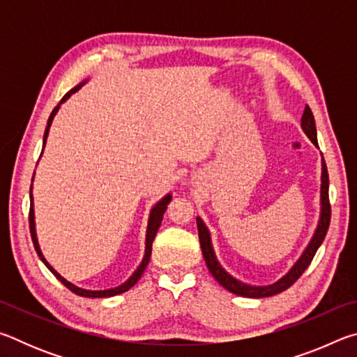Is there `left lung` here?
Returning a JSON list of instances; mask_svg holds the SVG:
<instances>
[{
  "label": "left lung",
  "mask_w": 357,
  "mask_h": 357,
  "mask_svg": "<svg viewBox=\"0 0 357 357\" xmlns=\"http://www.w3.org/2000/svg\"><path fill=\"white\" fill-rule=\"evenodd\" d=\"M301 126L302 130L305 132L307 137L310 138L313 144H318L317 140V126H315V118H313V113L310 110V107L307 105L304 114L301 118ZM321 215H319V222L317 227V231L313 234V238L310 241V244L307 245V249L302 253L301 258L296 261V264L289 269V273L280 279L279 282L273 283V285L268 287H252V285H245V283L239 282L234 279V277L229 275L225 269L222 268L217 261V258L214 255L213 250V244H211V236L206 225H204L203 220L200 217H197V227H198V238H200V245H202V252H203V258L206 261V266L209 269V273L213 274L214 279L220 283V285L228 289L229 293L238 294V296H244V298H268V296H274L277 293L285 291L287 288H289L293 283L299 279L302 273L309 268V264L312 263L313 257L318 250V247L321 245L324 241L326 233H328L329 223H331V203H329V174H328V168H326V162L323 159L321 164Z\"/></svg>",
  "instance_id": "8db88e82"
}]
</instances>
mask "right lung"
<instances>
[{
    "instance_id": "right-lung-1",
    "label": "right lung",
    "mask_w": 357,
    "mask_h": 357,
    "mask_svg": "<svg viewBox=\"0 0 357 357\" xmlns=\"http://www.w3.org/2000/svg\"><path fill=\"white\" fill-rule=\"evenodd\" d=\"M82 84H83V83L77 84L75 88H72L70 91H69L68 94H66L64 98L61 99V102H59V104H63V102L68 100L72 94L77 93L78 89L82 88ZM58 108H59V105H56L55 108H53L50 118H48V121H47V128H45V134H44V146H45V142H47L48 130H50L52 121H53V118H55ZM31 187H33V185H31ZM29 198H31V204H29V231H31V239H33L34 249H36V252H38V255H39V258L42 259V263H44V264L47 266V268L50 269V273H52L53 275H55L56 279H58L59 282H61L66 288H69L72 293H75V294H78V296H83V298H110V296L121 294V293L128 291L129 288L134 287L135 283L138 282V279H140V277H142V274L144 273V269H146V266H148V263H149V258H151V250H153V241H154V238H155L157 229H159V227H160L162 219H164V213L167 211V204L170 203V200H172V195H170V193H168L167 197L162 198V200H160L159 203H157L153 209H151L149 222H148V231H146V250H144V257H143L142 264L138 266L135 273L130 275V279H129L128 282H126V283H123V285H119V287H116V288H112V289H102V291H91V289H83V288L75 287L74 283H70V282L66 280L63 275H59V274L56 273V271L53 269L50 264H48V261L44 258V255H42L40 247H39V244H38V236H36V228H34V209H33V195H31V192H29Z\"/></svg>"
}]
</instances>
